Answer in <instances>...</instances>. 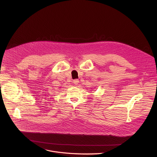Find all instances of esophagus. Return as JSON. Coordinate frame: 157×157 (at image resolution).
Returning a JSON list of instances; mask_svg holds the SVG:
<instances>
[{
  "label": "esophagus",
  "instance_id": "34e87169",
  "mask_svg": "<svg viewBox=\"0 0 157 157\" xmlns=\"http://www.w3.org/2000/svg\"><path fill=\"white\" fill-rule=\"evenodd\" d=\"M73 83H74L75 85H77V84L79 83V80H78V79H75V80H73Z\"/></svg>",
  "mask_w": 157,
  "mask_h": 157
}]
</instances>
